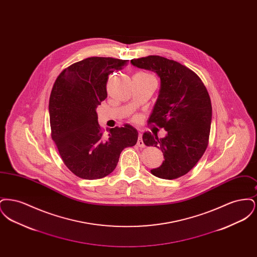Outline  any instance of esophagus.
Returning a JSON list of instances; mask_svg holds the SVG:
<instances>
[{
  "mask_svg": "<svg viewBox=\"0 0 257 257\" xmlns=\"http://www.w3.org/2000/svg\"><path fill=\"white\" fill-rule=\"evenodd\" d=\"M137 145L139 146L140 147H145V143H144V141H143V138H142V134L140 133L139 134V139H138V143H137Z\"/></svg>",
  "mask_w": 257,
  "mask_h": 257,
  "instance_id": "esophagus-1",
  "label": "esophagus"
}]
</instances>
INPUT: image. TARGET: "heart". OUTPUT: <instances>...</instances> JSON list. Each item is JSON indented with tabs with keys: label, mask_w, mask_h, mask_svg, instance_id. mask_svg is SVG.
<instances>
[{
	"label": "heart",
	"mask_w": 257,
	"mask_h": 257,
	"mask_svg": "<svg viewBox=\"0 0 257 257\" xmlns=\"http://www.w3.org/2000/svg\"><path fill=\"white\" fill-rule=\"evenodd\" d=\"M147 75H148V74H147Z\"/></svg>",
	"instance_id": "b5f03b06"
}]
</instances>
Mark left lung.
I'll list each match as a JSON object with an SVG mask.
<instances>
[{
  "label": "left lung",
  "mask_w": 257,
  "mask_h": 257,
  "mask_svg": "<svg viewBox=\"0 0 257 257\" xmlns=\"http://www.w3.org/2000/svg\"><path fill=\"white\" fill-rule=\"evenodd\" d=\"M138 68L153 71L161 81L159 94L148 123L164 128L167 135L146 132L147 147L161 148L165 161L151 173L163 179H175L191 171L208 146L212 106L207 89L194 71L177 61L160 56L131 60Z\"/></svg>",
  "instance_id": "obj_1"
}]
</instances>
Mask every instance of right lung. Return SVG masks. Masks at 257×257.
I'll return each instance as SVG.
<instances>
[{
	"mask_svg": "<svg viewBox=\"0 0 257 257\" xmlns=\"http://www.w3.org/2000/svg\"><path fill=\"white\" fill-rule=\"evenodd\" d=\"M126 62L113 58H87L65 68L52 88V139L65 166L80 178L94 180L109 175L123 149L137 144L139 134L130 124L108 129L109 135L105 136L96 112L108 95V76Z\"/></svg>",
	"mask_w": 257,
	"mask_h": 257,
	"instance_id": "obj_1",
	"label": "right lung"
}]
</instances>
